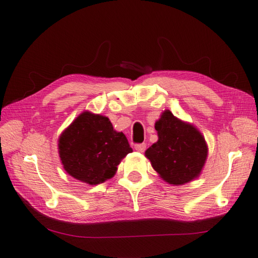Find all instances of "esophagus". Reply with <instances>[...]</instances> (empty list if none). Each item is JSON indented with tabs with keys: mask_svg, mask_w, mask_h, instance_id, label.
<instances>
[{
	"mask_svg": "<svg viewBox=\"0 0 258 258\" xmlns=\"http://www.w3.org/2000/svg\"><path fill=\"white\" fill-rule=\"evenodd\" d=\"M134 149L138 151V152H141V153H143L144 151H145V149H146V144L145 143H142V144H136L135 146H134Z\"/></svg>",
	"mask_w": 258,
	"mask_h": 258,
	"instance_id": "34e87169",
	"label": "esophagus"
}]
</instances>
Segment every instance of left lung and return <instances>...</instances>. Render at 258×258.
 <instances>
[{
	"label": "left lung",
	"mask_w": 258,
	"mask_h": 258,
	"mask_svg": "<svg viewBox=\"0 0 258 258\" xmlns=\"http://www.w3.org/2000/svg\"><path fill=\"white\" fill-rule=\"evenodd\" d=\"M158 140L145 151L152 167L171 185H184L200 176L208 155L204 136L193 124L165 109L155 122Z\"/></svg>",
	"instance_id": "obj_1"
}]
</instances>
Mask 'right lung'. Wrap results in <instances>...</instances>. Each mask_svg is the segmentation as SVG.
Masks as SVG:
<instances>
[{
    "label": "right lung",
    "mask_w": 258,
    "mask_h": 258,
    "mask_svg": "<svg viewBox=\"0 0 258 258\" xmlns=\"http://www.w3.org/2000/svg\"><path fill=\"white\" fill-rule=\"evenodd\" d=\"M58 155L65 171L75 179L97 185L112 178L120 161L133 150L108 117L84 111L58 138Z\"/></svg>",
    "instance_id": "1"
}]
</instances>
